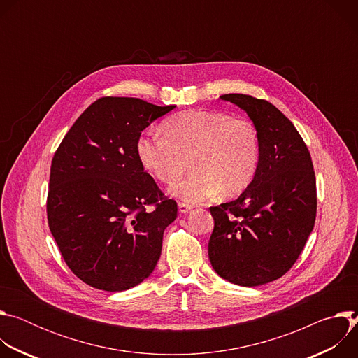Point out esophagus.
Here are the masks:
<instances>
[{
    "mask_svg": "<svg viewBox=\"0 0 358 358\" xmlns=\"http://www.w3.org/2000/svg\"><path fill=\"white\" fill-rule=\"evenodd\" d=\"M192 210V206H189V203H184V202H178V211L181 214H187L188 211Z\"/></svg>",
    "mask_w": 358,
    "mask_h": 358,
    "instance_id": "esophagus-1",
    "label": "esophagus"
}]
</instances>
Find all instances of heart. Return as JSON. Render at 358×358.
<instances>
[{
	"mask_svg": "<svg viewBox=\"0 0 358 358\" xmlns=\"http://www.w3.org/2000/svg\"><path fill=\"white\" fill-rule=\"evenodd\" d=\"M164 134H141L136 144L140 163L157 180L173 184L191 159L194 173L170 188L171 195L196 203L241 194L259 164V136L249 120L217 110H188L169 117Z\"/></svg>",
	"mask_w": 358,
	"mask_h": 358,
	"instance_id": "b5f03b06",
	"label": "heart"
}]
</instances>
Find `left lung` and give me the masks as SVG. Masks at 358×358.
<instances>
[{
    "label": "left lung",
    "mask_w": 358,
    "mask_h": 358,
    "mask_svg": "<svg viewBox=\"0 0 358 358\" xmlns=\"http://www.w3.org/2000/svg\"><path fill=\"white\" fill-rule=\"evenodd\" d=\"M259 136V164L234 201L211 207L208 257L214 271L239 286L283 276L296 262L316 220V177L308 145L293 123L268 100L229 93Z\"/></svg>",
    "instance_id": "8db88e82"
}]
</instances>
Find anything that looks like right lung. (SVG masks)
Returning a JSON list of instances; mask_svg holds the SVG:
<instances>
[{
	"mask_svg": "<svg viewBox=\"0 0 358 358\" xmlns=\"http://www.w3.org/2000/svg\"><path fill=\"white\" fill-rule=\"evenodd\" d=\"M174 108L137 97L97 99L55 152L46 201L49 229L69 269L92 287H134L160 259L177 202L144 171L136 144L147 126Z\"/></svg>",
	"mask_w": 358,
	"mask_h": 358,
	"instance_id": "1",
	"label": "right lung"
}]
</instances>
